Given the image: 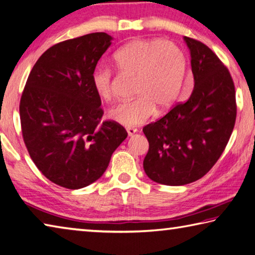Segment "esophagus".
Here are the masks:
<instances>
[{
  "mask_svg": "<svg viewBox=\"0 0 255 255\" xmlns=\"http://www.w3.org/2000/svg\"><path fill=\"white\" fill-rule=\"evenodd\" d=\"M127 132L128 134V136H133L134 134L137 132V128H127Z\"/></svg>",
  "mask_w": 255,
  "mask_h": 255,
  "instance_id": "obj_1",
  "label": "esophagus"
}]
</instances>
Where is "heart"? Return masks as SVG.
Masks as SVG:
<instances>
[{
  "instance_id": "1",
  "label": "heart",
  "mask_w": 255,
  "mask_h": 255,
  "mask_svg": "<svg viewBox=\"0 0 255 255\" xmlns=\"http://www.w3.org/2000/svg\"><path fill=\"white\" fill-rule=\"evenodd\" d=\"M114 65L124 75L135 76L134 93L137 97L120 103L110 117L121 126L132 128L150 119L157 110L170 109L179 99L186 73V56L176 43L158 38L134 40L115 52ZM91 82L101 99L114 98V72L98 66Z\"/></svg>"
}]
</instances>
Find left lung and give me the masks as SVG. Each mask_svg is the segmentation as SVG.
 Returning a JSON list of instances; mask_svg holds the SVG:
<instances>
[{
  "instance_id": "1",
  "label": "left lung",
  "mask_w": 255,
  "mask_h": 255,
  "mask_svg": "<svg viewBox=\"0 0 255 255\" xmlns=\"http://www.w3.org/2000/svg\"><path fill=\"white\" fill-rule=\"evenodd\" d=\"M194 89L185 102L143 128L148 152L143 167L156 183L184 185L217 163L237 119L235 88L227 66L204 43L184 36Z\"/></svg>"
}]
</instances>
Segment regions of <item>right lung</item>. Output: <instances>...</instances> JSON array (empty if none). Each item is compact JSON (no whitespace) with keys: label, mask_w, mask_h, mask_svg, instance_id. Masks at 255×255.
<instances>
[{"label":"right lung","mask_w":255,"mask_h":255,"mask_svg":"<svg viewBox=\"0 0 255 255\" xmlns=\"http://www.w3.org/2000/svg\"><path fill=\"white\" fill-rule=\"evenodd\" d=\"M104 32L51 46L28 75L20 101L24 143L46 179L70 190L102 176L128 136L121 124L101 121L103 110L91 75L111 45Z\"/></svg>","instance_id":"add662e5"}]
</instances>
